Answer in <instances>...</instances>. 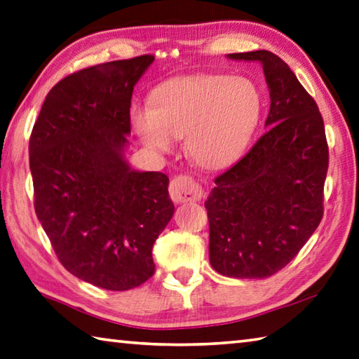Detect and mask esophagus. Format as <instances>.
<instances>
[{"label": "esophagus", "instance_id": "esophagus-1", "mask_svg": "<svg viewBox=\"0 0 359 359\" xmlns=\"http://www.w3.org/2000/svg\"><path fill=\"white\" fill-rule=\"evenodd\" d=\"M169 194H171V199L174 202L185 204V202L199 201L202 198V188L188 175H177L171 180Z\"/></svg>", "mask_w": 359, "mask_h": 359}]
</instances>
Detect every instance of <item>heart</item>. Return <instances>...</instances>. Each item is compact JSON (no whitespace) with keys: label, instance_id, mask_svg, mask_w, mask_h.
<instances>
[{"label":"heart","instance_id":"b5f03b06","mask_svg":"<svg viewBox=\"0 0 359 359\" xmlns=\"http://www.w3.org/2000/svg\"><path fill=\"white\" fill-rule=\"evenodd\" d=\"M262 97L242 76L202 75L174 80L152 94L151 103L130 109L136 133L157 152L184 136L185 152L199 166L217 169L236 161L256 130Z\"/></svg>","mask_w":359,"mask_h":359}]
</instances>
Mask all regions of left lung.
<instances>
[{"mask_svg":"<svg viewBox=\"0 0 359 359\" xmlns=\"http://www.w3.org/2000/svg\"><path fill=\"white\" fill-rule=\"evenodd\" d=\"M227 57L260 62L271 103L265 133L215 179L205 201L208 256L221 275L262 279L284 269L320 224L328 144L316 100L281 57L266 50Z\"/></svg>","mask_w":359,"mask_h":359,"instance_id":"obj_1","label":"left lung"}]
</instances>
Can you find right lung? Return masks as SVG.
I'll return each mask as SVG.
<instances>
[{
  "instance_id": "1",
  "label": "right lung",
  "mask_w": 359,
  "mask_h": 359,
  "mask_svg": "<svg viewBox=\"0 0 359 359\" xmlns=\"http://www.w3.org/2000/svg\"><path fill=\"white\" fill-rule=\"evenodd\" d=\"M155 57L75 72L45 97L29 138L34 208L64 269L128 290L154 275L152 246L174 215L166 174L135 171L128 146L135 84Z\"/></svg>"
}]
</instances>
